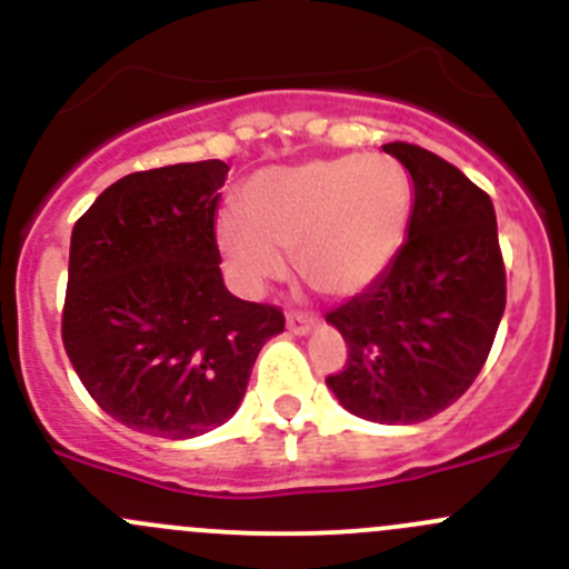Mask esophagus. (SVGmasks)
<instances>
[{
    "instance_id": "obj_1",
    "label": "esophagus",
    "mask_w": 569,
    "mask_h": 569,
    "mask_svg": "<svg viewBox=\"0 0 569 569\" xmlns=\"http://www.w3.org/2000/svg\"><path fill=\"white\" fill-rule=\"evenodd\" d=\"M286 327H289V332H295V336H308V332L313 330V319L302 317V313H289V317H286Z\"/></svg>"
}]
</instances>
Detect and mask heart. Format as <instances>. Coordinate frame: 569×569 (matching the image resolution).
I'll return each instance as SVG.
<instances>
[{"mask_svg": "<svg viewBox=\"0 0 569 569\" xmlns=\"http://www.w3.org/2000/svg\"><path fill=\"white\" fill-rule=\"evenodd\" d=\"M242 209L222 211L217 244L242 289L283 278L295 252L302 278L327 297H355L391 269L412 220V181L382 153L311 159L258 170Z\"/></svg>", "mask_w": 569, "mask_h": 569, "instance_id": "obj_1", "label": "heart"}]
</instances>
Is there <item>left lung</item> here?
Instances as JSON below:
<instances>
[{
  "instance_id": "8db88e82",
  "label": "left lung",
  "mask_w": 569,
  "mask_h": 569,
  "mask_svg": "<svg viewBox=\"0 0 569 569\" xmlns=\"http://www.w3.org/2000/svg\"><path fill=\"white\" fill-rule=\"evenodd\" d=\"M382 151L412 178L410 233L375 286L327 313L349 347L327 388L366 421L418 423L460 399L485 366L507 272L490 194L427 148Z\"/></svg>"
}]
</instances>
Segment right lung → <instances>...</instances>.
I'll list each match as a JSON object with an SVG mask.
<instances>
[{
  "mask_svg": "<svg viewBox=\"0 0 569 569\" xmlns=\"http://www.w3.org/2000/svg\"><path fill=\"white\" fill-rule=\"evenodd\" d=\"M228 164H168L114 181L77 220L62 343L88 393L134 432L187 440L242 405L283 313L222 283L214 217Z\"/></svg>",
  "mask_w": 569,
  "mask_h": 569,
  "instance_id": "add662e5",
  "label": "right lung"
}]
</instances>
